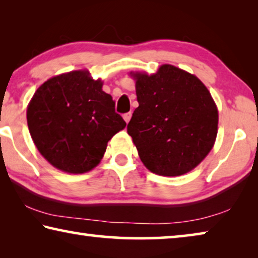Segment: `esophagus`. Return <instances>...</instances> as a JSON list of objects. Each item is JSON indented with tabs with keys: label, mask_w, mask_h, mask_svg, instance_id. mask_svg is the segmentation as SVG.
<instances>
[{
	"label": "esophagus",
	"mask_w": 258,
	"mask_h": 258,
	"mask_svg": "<svg viewBox=\"0 0 258 258\" xmlns=\"http://www.w3.org/2000/svg\"><path fill=\"white\" fill-rule=\"evenodd\" d=\"M131 117H132V112H126V113H124V115H123V118H124V120L126 121V123H128L130 119H131Z\"/></svg>",
	"instance_id": "1"
}]
</instances>
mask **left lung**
Wrapping results in <instances>:
<instances>
[{
  "instance_id": "8db88e82",
  "label": "left lung",
  "mask_w": 258,
  "mask_h": 258,
  "mask_svg": "<svg viewBox=\"0 0 258 258\" xmlns=\"http://www.w3.org/2000/svg\"><path fill=\"white\" fill-rule=\"evenodd\" d=\"M139 107L127 125L140 159L150 172L178 176L212 150L218 111L202 81L172 64L154 75L135 73Z\"/></svg>"
}]
</instances>
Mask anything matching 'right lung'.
<instances>
[{"label":"right lung","instance_id":"1","mask_svg":"<svg viewBox=\"0 0 258 258\" xmlns=\"http://www.w3.org/2000/svg\"><path fill=\"white\" fill-rule=\"evenodd\" d=\"M35 146L51 165L81 174L97 166L107 143L126 123L111 95L87 71L50 78L38 87L27 108Z\"/></svg>","mask_w":258,"mask_h":258}]
</instances>
